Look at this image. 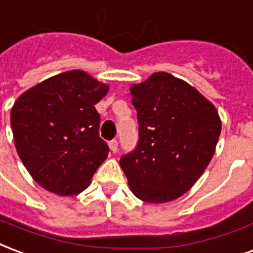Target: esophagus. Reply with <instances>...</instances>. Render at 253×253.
<instances>
[{"instance_id":"obj_1","label":"esophagus","mask_w":253,"mask_h":253,"mask_svg":"<svg viewBox=\"0 0 253 253\" xmlns=\"http://www.w3.org/2000/svg\"><path fill=\"white\" fill-rule=\"evenodd\" d=\"M108 145H110V149L112 153H116V152H118V141H116V139H112V141H110V143H108Z\"/></svg>"}]
</instances>
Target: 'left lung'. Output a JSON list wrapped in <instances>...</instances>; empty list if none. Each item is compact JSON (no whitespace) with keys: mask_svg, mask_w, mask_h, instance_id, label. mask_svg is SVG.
Segmentation results:
<instances>
[{"mask_svg":"<svg viewBox=\"0 0 253 253\" xmlns=\"http://www.w3.org/2000/svg\"><path fill=\"white\" fill-rule=\"evenodd\" d=\"M139 139L121 167L130 190L148 203L180 198L211 161L221 134L218 111L194 86L165 72L130 86Z\"/></svg>","mask_w":253,"mask_h":253,"instance_id":"obj_1","label":"left lung"}]
</instances>
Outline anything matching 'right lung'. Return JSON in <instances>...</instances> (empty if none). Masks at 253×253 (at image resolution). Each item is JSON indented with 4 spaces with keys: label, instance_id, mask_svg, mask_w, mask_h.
<instances>
[{
    "label": "right lung",
    "instance_id": "1",
    "mask_svg": "<svg viewBox=\"0 0 253 253\" xmlns=\"http://www.w3.org/2000/svg\"><path fill=\"white\" fill-rule=\"evenodd\" d=\"M110 86L83 70L42 81L10 111L14 146L32 179L61 196L77 195L108 156L94 104Z\"/></svg>",
    "mask_w": 253,
    "mask_h": 253
}]
</instances>
